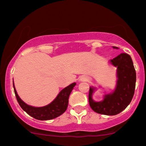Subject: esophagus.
Masks as SVG:
<instances>
[{"label": "esophagus", "instance_id": "1", "mask_svg": "<svg viewBox=\"0 0 146 146\" xmlns=\"http://www.w3.org/2000/svg\"><path fill=\"white\" fill-rule=\"evenodd\" d=\"M86 78H84V77H82V78H81V79H80V81H86Z\"/></svg>", "mask_w": 146, "mask_h": 146}]
</instances>
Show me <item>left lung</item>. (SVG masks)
Returning <instances> with one entry per match:
<instances>
[{"instance_id":"1","label":"left lung","mask_w":146,"mask_h":146,"mask_svg":"<svg viewBox=\"0 0 146 146\" xmlns=\"http://www.w3.org/2000/svg\"><path fill=\"white\" fill-rule=\"evenodd\" d=\"M113 48L119 49L117 47ZM108 63L117 68V81L114 90L110 93L104 92L102 100L97 102L93 99L97 88L92 86L88 101L91 108L96 113L116 115L123 111L131 102L135 88L136 73L131 57L126 53H121Z\"/></svg>"}]
</instances>
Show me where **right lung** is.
I'll use <instances>...</instances> for the list:
<instances>
[{
    "label": "right lung",
    "instance_id": "obj_1",
    "mask_svg": "<svg viewBox=\"0 0 146 146\" xmlns=\"http://www.w3.org/2000/svg\"><path fill=\"white\" fill-rule=\"evenodd\" d=\"M13 84L16 97L22 110L35 119L39 120H49L58 117L66 111L68 105L69 96L76 85V83H73L61 90L51 103L44 107H33L25 103L18 95L13 81Z\"/></svg>",
    "mask_w": 146,
    "mask_h": 146
}]
</instances>
